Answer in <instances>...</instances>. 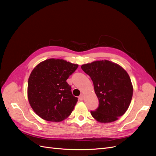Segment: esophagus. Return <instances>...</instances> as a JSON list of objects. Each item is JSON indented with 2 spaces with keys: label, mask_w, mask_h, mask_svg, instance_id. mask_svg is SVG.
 <instances>
[{
  "label": "esophagus",
  "mask_w": 156,
  "mask_h": 156,
  "mask_svg": "<svg viewBox=\"0 0 156 156\" xmlns=\"http://www.w3.org/2000/svg\"><path fill=\"white\" fill-rule=\"evenodd\" d=\"M84 96L83 94H81V95L79 97V99L80 100H84Z\"/></svg>",
  "instance_id": "34e87169"
}]
</instances>
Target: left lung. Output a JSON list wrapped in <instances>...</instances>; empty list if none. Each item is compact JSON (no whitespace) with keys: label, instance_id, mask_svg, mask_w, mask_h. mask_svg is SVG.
<instances>
[{"label":"left lung","instance_id":"obj_1","mask_svg":"<svg viewBox=\"0 0 156 156\" xmlns=\"http://www.w3.org/2000/svg\"><path fill=\"white\" fill-rule=\"evenodd\" d=\"M82 69L90 77L99 105L92 116L101 123L118 120L128 108L133 96L129 75L120 66L108 60L83 64Z\"/></svg>","mask_w":156,"mask_h":156}]
</instances>
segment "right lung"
I'll return each mask as SVG.
<instances>
[{"mask_svg": "<svg viewBox=\"0 0 156 156\" xmlns=\"http://www.w3.org/2000/svg\"><path fill=\"white\" fill-rule=\"evenodd\" d=\"M77 68L78 64L50 58L32 70L28 81V99L41 119L60 122L71 115L78 98L73 96L66 80Z\"/></svg>", "mask_w": 156, "mask_h": 156, "instance_id": "obj_1", "label": "right lung"}]
</instances>
